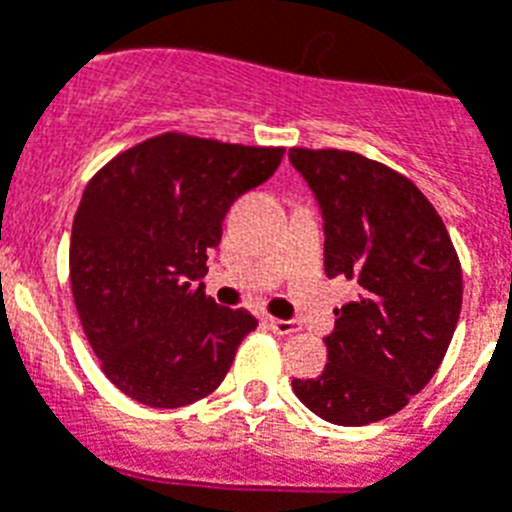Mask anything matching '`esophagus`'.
I'll return each instance as SVG.
<instances>
[{
    "label": "esophagus",
    "mask_w": 512,
    "mask_h": 512,
    "mask_svg": "<svg viewBox=\"0 0 512 512\" xmlns=\"http://www.w3.org/2000/svg\"><path fill=\"white\" fill-rule=\"evenodd\" d=\"M269 329L277 332V335H295V332H301V322H295V319H266Z\"/></svg>",
    "instance_id": "esophagus-1"
}]
</instances>
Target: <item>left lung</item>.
Segmentation results:
<instances>
[{
  "mask_svg": "<svg viewBox=\"0 0 512 512\" xmlns=\"http://www.w3.org/2000/svg\"><path fill=\"white\" fill-rule=\"evenodd\" d=\"M324 219V272L356 282L324 337L327 366L293 379L308 411L337 426L398 413L445 358L463 272L429 198L400 172L353 151L290 149Z\"/></svg>",
  "mask_w": 512,
  "mask_h": 512,
  "instance_id": "obj_1",
  "label": "left lung"
}]
</instances>
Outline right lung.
I'll return each instance as SVG.
<instances>
[{"instance_id":"right-lung-1","label":"right lung","mask_w":512,"mask_h":512,"mask_svg":"<svg viewBox=\"0 0 512 512\" xmlns=\"http://www.w3.org/2000/svg\"><path fill=\"white\" fill-rule=\"evenodd\" d=\"M282 154L164 133L91 177L73 219L70 285L101 371L128 398L180 408L222 384L259 322L217 306L201 277L232 201L266 183Z\"/></svg>"}]
</instances>
